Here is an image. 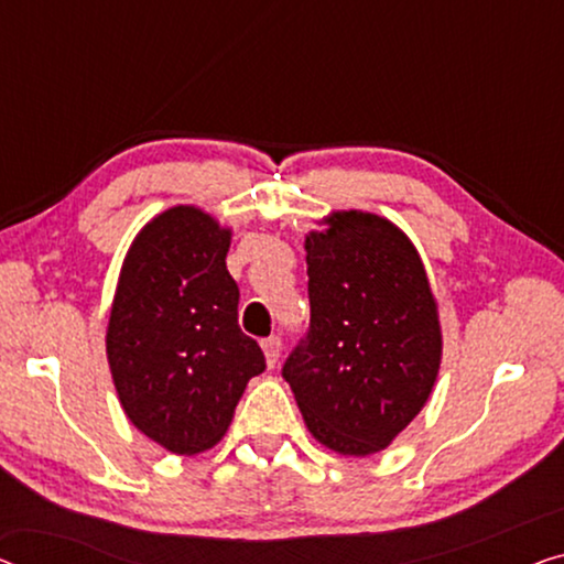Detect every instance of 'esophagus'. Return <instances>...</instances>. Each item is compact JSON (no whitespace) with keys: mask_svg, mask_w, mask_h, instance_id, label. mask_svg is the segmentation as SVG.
I'll return each mask as SVG.
<instances>
[{"mask_svg":"<svg viewBox=\"0 0 564 564\" xmlns=\"http://www.w3.org/2000/svg\"><path fill=\"white\" fill-rule=\"evenodd\" d=\"M260 347H263V355H265V365L268 367H275V362H279L281 357V336H268V339L260 341Z\"/></svg>","mask_w":564,"mask_h":564,"instance_id":"obj_1","label":"esophagus"}]
</instances>
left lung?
I'll list each match as a JSON object with an SVG mask.
<instances>
[{"instance_id": "obj_1", "label": "left lung", "mask_w": 564, "mask_h": 564, "mask_svg": "<svg viewBox=\"0 0 564 564\" xmlns=\"http://www.w3.org/2000/svg\"><path fill=\"white\" fill-rule=\"evenodd\" d=\"M306 235L311 324L283 377L308 433L372 456L413 423L438 380V301L413 240L388 217L336 209Z\"/></svg>"}]
</instances>
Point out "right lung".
<instances>
[{
	"instance_id": "add662e5",
	"label": "right lung",
	"mask_w": 564,
	"mask_h": 564,
	"mask_svg": "<svg viewBox=\"0 0 564 564\" xmlns=\"http://www.w3.org/2000/svg\"><path fill=\"white\" fill-rule=\"evenodd\" d=\"M230 240L205 209H164L133 238L113 293L106 357L119 402L137 431L176 456L213 448L265 369L238 326Z\"/></svg>"
}]
</instances>
